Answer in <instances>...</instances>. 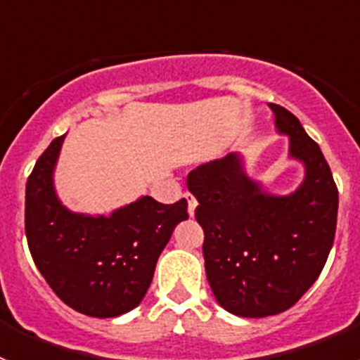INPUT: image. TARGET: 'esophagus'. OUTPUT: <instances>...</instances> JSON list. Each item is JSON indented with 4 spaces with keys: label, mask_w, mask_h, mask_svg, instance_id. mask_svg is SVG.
<instances>
[{
    "label": "esophagus",
    "mask_w": 360,
    "mask_h": 360,
    "mask_svg": "<svg viewBox=\"0 0 360 360\" xmlns=\"http://www.w3.org/2000/svg\"><path fill=\"white\" fill-rule=\"evenodd\" d=\"M186 198H187V212H189V216H195V209L196 205H198V202H196V198L191 195V193H187Z\"/></svg>",
    "instance_id": "esophagus-1"
}]
</instances>
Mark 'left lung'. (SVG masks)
<instances>
[{
    "instance_id": "8db88e82",
    "label": "left lung",
    "mask_w": 360,
    "mask_h": 360,
    "mask_svg": "<svg viewBox=\"0 0 360 360\" xmlns=\"http://www.w3.org/2000/svg\"><path fill=\"white\" fill-rule=\"evenodd\" d=\"M304 176L288 195L247 173L241 153L198 165L187 187L205 232V274L219 307L238 317L276 316L316 283L333 245L339 193L321 148L288 110L269 104Z\"/></svg>"
}]
</instances>
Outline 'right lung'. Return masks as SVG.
Segmentation results:
<instances>
[{
  "mask_svg": "<svg viewBox=\"0 0 360 360\" xmlns=\"http://www.w3.org/2000/svg\"><path fill=\"white\" fill-rule=\"evenodd\" d=\"M65 139L66 133L52 141L28 176V249L70 308L98 319L122 316L144 299L158 256L174 227L189 218L187 200L165 205L141 196L110 214L70 211L53 182Z\"/></svg>",
  "mask_w": 360,
  "mask_h": 360,
  "instance_id": "right-lung-1",
  "label": "right lung"
}]
</instances>
